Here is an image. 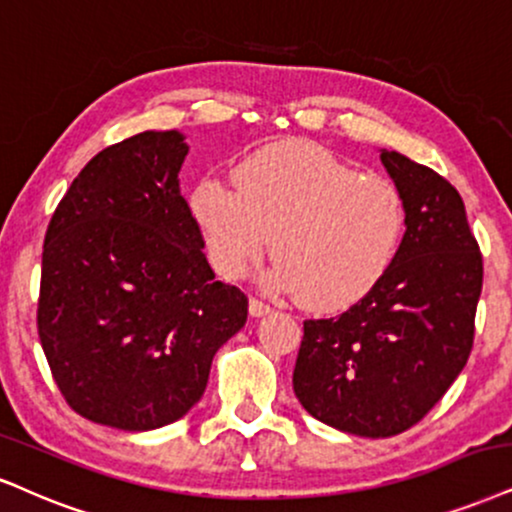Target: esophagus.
Segmentation results:
<instances>
[{"label":"esophagus","instance_id":"1","mask_svg":"<svg viewBox=\"0 0 512 512\" xmlns=\"http://www.w3.org/2000/svg\"><path fill=\"white\" fill-rule=\"evenodd\" d=\"M249 313L254 315V318H261V315H268L270 313V306L266 304V301H261V299H251L249 301Z\"/></svg>","mask_w":512,"mask_h":512}]
</instances>
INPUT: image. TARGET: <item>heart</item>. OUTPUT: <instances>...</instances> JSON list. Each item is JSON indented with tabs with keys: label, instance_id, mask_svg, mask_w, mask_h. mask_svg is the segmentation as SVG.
Listing matches in <instances>:
<instances>
[{
	"label": "heart",
	"instance_id": "heart-1",
	"mask_svg": "<svg viewBox=\"0 0 512 512\" xmlns=\"http://www.w3.org/2000/svg\"><path fill=\"white\" fill-rule=\"evenodd\" d=\"M232 182L235 189L208 175L187 197L208 258L227 280L249 273L270 242V282L311 311L332 313L365 299L399 256V185L315 144L256 149L232 168Z\"/></svg>",
	"mask_w": 512,
	"mask_h": 512
}]
</instances>
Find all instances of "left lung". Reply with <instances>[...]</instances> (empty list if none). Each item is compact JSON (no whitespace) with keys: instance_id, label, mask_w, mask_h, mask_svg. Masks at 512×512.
<instances>
[{"instance_id":"left-lung-1","label":"left lung","mask_w":512,"mask_h":512,"mask_svg":"<svg viewBox=\"0 0 512 512\" xmlns=\"http://www.w3.org/2000/svg\"><path fill=\"white\" fill-rule=\"evenodd\" d=\"M380 159L406 201L399 256L349 311L306 320L292 380L315 420L370 439L420 422L465 368L484 273L456 187L399 151Z\"/></svg>"}]
</instances>
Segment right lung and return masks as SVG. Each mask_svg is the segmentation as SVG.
Instances as JSON below:
<instances>
[{
  "label": "right lung",
  "mask_w": 512,
  "mask_h": 512,
  "mask_svg": "<svg viewBox=\"0 0 512 512\" xmlns=\"http://www.w3.org/2000/svg\"><path fill=\"white\" fill-rule=\"evenodd\" d=\"M189 147L147 130L99 151L49 220L37 332L82 418L128 432L180 420L249 299L216 280L180 194Z\"/></svg>",
  "instance_id": "add662e5"
}]
</instances>
